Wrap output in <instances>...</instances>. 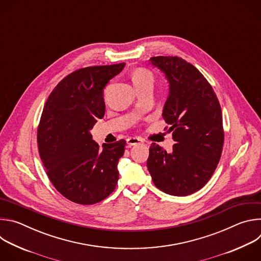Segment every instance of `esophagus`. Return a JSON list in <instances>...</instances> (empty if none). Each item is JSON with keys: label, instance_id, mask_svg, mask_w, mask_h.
<instances>
[{"label": "esophagus", "instance_id": "obj_1", "mask_svg": "<svg viewBox=\"0 0 261 261\" xmlns=\"http://www.w3.org/2000/svg\"><path fill=\"white\" fill-rule=\"evenodd\" d=\"M142 139L139 138V137H129L127 139V143L129 145H135V144H138V143H142Z\"/></svg>", "mask_w": 261, "mask_h": 261}]
</instances>
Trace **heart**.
I'll list each match as a JSON object with an SVG mask.
<instances>
[{
	"mask_svg": "<svg viewBox=\"0 0 261 261\" xmlns=\"http://www.w3.org/2000/svg\"><path fill=\"white\" fill-rule=\"evenodd\" d=\"M132 81L135 87L147 85V84L153 85L154 77L151 71H148L147 69H144V68H137L132 73Z\"/></svg>",
	"mask_w": 261,
	"mask_h": 261,
	"instance_id": "1",
	"label": "heart"
}]
</instances>
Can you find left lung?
<instances>
[{"mask_svg": "<svg viewBox=\"0 0 261 261\" xmlns=\"http://www.w3.org/2000/svg\"><path fill=\"white\" fill-rule=\"evenodd\" d=\"M150 62L169 83L162 117L175 143L171 152L152 143L146 166L158 189L187 196L203 187L220 161L224 143L221 106L212 86L192 64L163 56Z\"/></svg>", "mask_w": 261, "mask_h": 261, "instance_id": "1", "label": "left lung"}]
</instances>
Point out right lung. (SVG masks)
I'll return each instance as SVG.
<instances>
[{"label": "right lung", "mask_w": 261, "mask_h": 261, "mask_svg": "<svg viewBox=\"0 0 261 261\" xmlns=\"http://www.w3.org/2000/svg\"><path fill=\"white\" fill-rule=\"evenodd\" d=\"M125 63L82 68L53 90L37 130L40 158L54 187L67 199L94 204L109 196L119 179L118 163L126 140L104 143L90 130L105 113L103 89Z\"/></svg>", "instance_id": "right-lung-1"}]
</instances>
